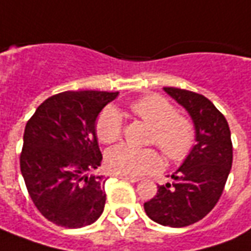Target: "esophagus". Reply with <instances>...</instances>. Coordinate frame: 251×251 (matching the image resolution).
I'll return each instance as SVG.
<instances>
[{
	"mask_svg": "<svg viewBox=\"0 0 251 251\" xmlns=\"http://www.w3.org/2000/svg\"><path fill=\"white\" fill-rule=\"evenodd\" d=\"M117 176L121 178V179L129 180V182H131V183H136V182L140 180V178H137V176H129V175H117Z\"/></svg>",
	"mask_w": 251,
	"mask_h": 251,
	"instance_id": "obj_1",
	"label": "esophagus"
}]
</instances>
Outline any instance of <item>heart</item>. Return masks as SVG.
<instances>
[{
    "instance_id": "1",
    "label": "heart",
    "mask_w": 251,
    "mask_h": 251,
    "mask_svg": "<svg viewBox=\"0 0 251 251\" xmlns=\"http://www.w3.org/2000/svg\"><path fill=\"white\" fill-rule=\"evenodd\" d=\"M130 110L152 127L148 143L157 145L170 162L186 160L197 143V130L190 118L180 115L174 103L162 95H147L134 100ZM124 133V118L114 107L101 110L96 120V134L101 143L118 141ZM108 168L118 175L140 176L162 167V157L153 148L117 145L106 156Z\"/></svg>"
}]
</instances>
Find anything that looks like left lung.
<instances>
[{
	"instance_id": "1",
	"label": "left lung",
	"mask_w": 251,
	"mask_h": 251,
	"mask_svg": "<svg viewBox=\"0 0 251 251\" xmlns=\"http://www.w3.org/2000/svg\"><path fill=\"white\" fill-rule=\"evenodd\" d=\"M164 91L190 114L197 144L171 175L174 182L157 186L144 209L162 226L186 227L206 216L222 197L232 166L231 131L223 114L204 95L174 87H164Z\"/></svg>"
}]
</instances>
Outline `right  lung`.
Masks as SVG:
<instances>
[{
    "instance_id": "add662e5",
    "label": "right lung",
    "mask_w": 251,
    "mask_h": 251,
    "mask_svg": "<svg viewBox=\"0 0 251 251\" xmlns=\"http://www.w3.org/2000/svg\"><path fill=\"white\" fill-rule=\"evenodd\" d=\"M118 92L65 91L36 108L24 130L20 170L28 194L49 222L80 228L95 223L104 204L95 122Z\"/></svg>"
}]
</instances>
